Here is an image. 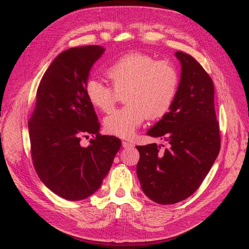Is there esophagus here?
I'll return each instance as SVG.
<instances>
[{
    "mask_svg": "<svg viewBox=\"0 0 249 249\" xmlns=\"http://www.w3.org/2000/svg\"><path fill=\"white\" fill-rule=\"evenodd\" d=\"M122 145H123V147H133L134 146V144L128 141H122Z\"/></svg>",
    "mask_w": 249,
    "mask_h": 249,
    "instance_id": "esophagus-1",
    "label": "esophagus"
}]
</instances>
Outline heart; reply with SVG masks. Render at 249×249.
<instances>
[{
  "label": "heart",
  "instance_id": "b5f03b06",
  "mask_svg": "<svg viewBox=\"0 0 249 249\" xmlns=\"http://www.w3.org/2000/svg\"><path fill=\"white\" fill-rule=\"evenodd\" d=\"M111 85L89 78L84 93L94 108L109 112L119 93H124L125 106L104 119L109 135L130 138L146 118L160 119L171 109L177 97L179 75L172 63L134 52L120 57L105 71Z\"/></svg>",
  "mask_w": 249,
  "mask_h": 249
}]
</instances>
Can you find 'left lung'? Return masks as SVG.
I'll list each match as a JSON object with an SVG mask.
<instances>
[{
	"label": "left lung",
	"instance_id": "obj_1",
	"mask_svg": "<svg viewBox=\"0 0 249 249\" xmlns=\"http://www.w3.org/2000/svg\"><path fill=\"white\" fill-rule=\"evenodd\" d=\"M176 56L182 65L177 97L170 111L147 131L167 141L168 147L160 150L156 143L137 146L141 188L160 204L178 203L192 196L220 150L212 78L192 55L177 51Z\"/></svg>",
	"mask_w": 249,
	"mask_h": 249
}]
</instances>
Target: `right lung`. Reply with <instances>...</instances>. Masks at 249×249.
<instances>
[{
  "mask_svg": "<svg viewBox=\"0 0 249 249\" xmlns=\"http://www.w3.org/2000/svg\"><path fill=\"white\" fill-rule=\"evenodd\" d=\"M104 47L71 48L57 55L44 73L29 120L31 155L37 176L66 200L88 198L100 187L122 142L98 133L100 124L84 87ZM95 134L84 148L82 136Z\"/></svg>",
  "mask_w": 249,
  "mask_h": 249,
  "instance_id": "1",
  "label": "right lung"
}]
</instances>
